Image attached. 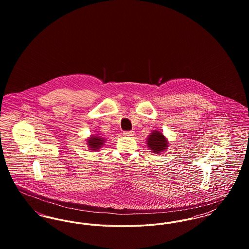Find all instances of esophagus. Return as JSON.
<instances>
[{
  "mask_svg": "<svg viewBox=\"0 0 249 249\" xmlns=\"http://www.w3.org/2000/svg\"><path fill=\"white\" fill-rule=\"evenodd\" d=\"M133 131L132 130H127V131H124L123 132V134L125 135V136H132L133 135Z\"/></svg>",
  "mask_w": 249,
  "mask_h": 249,
  "instance_id": "esophagus-1",
  "label": "esophagus"
}]
</instances>
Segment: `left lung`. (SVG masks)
Instances as JSON below:
<instances>
[{
  "mask_svg": "<svg viewBox=\"0 0 249 249\" xmlns=\"http://www.w3.org/2000/svg\"><path fill=\"white\" fill-rule=\"evenodd\" d=\"M147 144H148V147L151 148V150H153L154 153L161 152L162 150H165L166 148L168 147L167 146L168 143H167L163 134L159 131L152 132L149 135V137L147 139Z\"/></svg>",
  "mask_w": 249,
  "mask_h": 249,
  "instance_id": "left-lung-1",
  "label": "left lung"
}]
</instances>
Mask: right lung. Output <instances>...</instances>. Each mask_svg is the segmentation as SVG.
Wrapping results in <instances>:
<instances>
[{
  "label": "right lung",
  "instance_id": "1",
  "mask_svg": "<svg viewBox=\"0 0 249 249\" xmlns=\"http://www.w3.org/2000/svg\"><path fill=\"white\" fill-rule=\"evenodd\" d=\"M103 142H104V139H103V138H101V137H96V136H93V137H91V138H89V139L88 140L89 145L93 150L99 149V147L103 144Z\"/></svg>",
  "mask_w": 249,
  "mask_h": 249
}]
</instances>
